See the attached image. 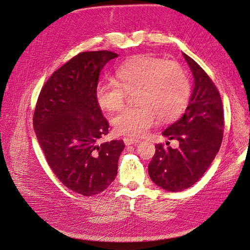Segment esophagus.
Instances as JSON below:
<instances>
[{"label":"esophagus","mask_w":250,"mask_h":250,"mask_svg":"<svg viewBox=\"0 0 250 250\" xmlns=\"http://www.w3.org/2000/svg\"><path fill=\"white\" fill-rule=\"evenodd\" d=\"M124 142H125V144L126 146H129V145H137V144H139V143H140V140H137V139H131V137H125Z\"/></svg>","instance_id":"34e87169"}]
</instances>
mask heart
<instances>
[{
	"label": "heart",
	"mask_w": 250,
	"mask_h": 250,
	"mask_svg": "<svg viewBox=\"0 0 250 250\" xmlns=\"http://www.w3.org/2000/svg\"><path fill=\"white\" fill-rule=\"evenodd\" d=\"M133 107L120 110L111 118L117 133L144 135L157 119L173 121L182 115L190 98V83L178 63L151 55H140L122 63L115 72V82L95 87L101 108L114 111L122 107L125 92H133Z\"/></svg>",
	"instance_id": "b5f03b06"
}]
</instances>
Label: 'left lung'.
<instances>
[{
  "mask_svg": "<svg viewBox=\"0 0 250 250\" xmlns=\"http://www.w3.org/2000/svg\"><path fill=\"white\" fill-rule=\"evenodd\" d=\"M192 72L194 87L185 114L162 135L179 143L177 148L158 144L148 166L151 180L159 187L178 192L203 176L221 146L224 108L219 91L198 63L183 52Z\"/></svg>",
  "mask_w": 250,
  "mask_h": 250,
  "instance_id": "obj_1",
  "label": "left lung"
}]
</instances>
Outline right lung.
Wrapping results in <instances>:
<instances>
[{
  "instance_id": "right-lung-1",
  "label": "right lung",
  "mask_w": 250,
  "mask_h": 250,
  "mask_svg": "<svg viewBox=\"0 0 250 250\" xmlns=\"http://www.w3.org/2000/svg\"><path fill=\"white\" fill-rule=\"evenodd\" d=\"M118 57L113 51L81 52L57 70L37 100L34 131L49 167L70 190L90 196L114 182L125 144L101 143L108 122L95 100L104 65Z\"/></svg>"
}]
</instances>
